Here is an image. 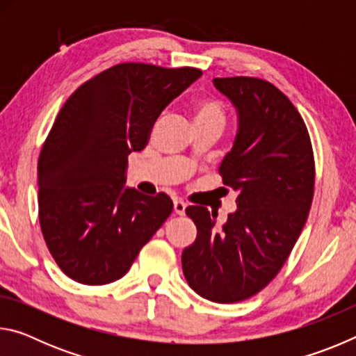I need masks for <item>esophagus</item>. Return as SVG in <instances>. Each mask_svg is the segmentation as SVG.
I'll return each mask as SVG.
<instances>
[{
  "label": "esophagus",
  "mask_w": 356,
  "mask_h": 356,
  "mask_svg": "<svg viewBox=\"0 0 356 356\" xmlns=\"http://www.w3.org/2000/svg\"><path fill=\"white\" fill-rule=\"evenodd\" d=\"M186 209V204L182 200H174V212L177 215H184Z\"/></svg>",
  "instance_id": "34e87169"
}]
</instances>
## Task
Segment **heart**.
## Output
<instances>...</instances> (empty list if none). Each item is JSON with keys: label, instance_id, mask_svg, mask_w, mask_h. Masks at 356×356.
<instances>
[{"label": "heart", "instance_id": "b5f03b06", "mask_svg": "<svg viewBox=\"0 0 356 356\" xmlns=\"http://www.w3.org/2000/svg\"><path fill=\"white\" fill-rule=\"evenodd\" d=\"M193 110H195L196 124H218L222 127L226 122L225 106L213 97L197 99L193 105Z\"/></svg>", "mask_w": 356, "mask_h": 356}]
</instances>
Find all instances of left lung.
Masks as SVG:
<instances>
[{"label":"left lung","mask_w":356,"mask_h":356,"mask_svg":"<svg viewBox=\"0 0 356 356\" xmlns=\"http://www.w3.org/2000/svg\"><path fill=\"white\" fill-rule=\"evenodd\" d=\"M238 113V131L220 166L238 191L236 213L221 229L202 206L185 209L197 236L182 252L190 287L215 303L252 297L278 275L298 240L314 196L311 138L297 108L270 81L215 78Z\"/></svg>","instance_id":"left-lung-1"}]
</instances>
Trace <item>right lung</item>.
<instances>
[{
    "instance_id": "obj_1",
    "label": "right lung",
    "mask_w": 356,
    "mask_h": 356,
    "mask_svg": "<svg viewBox=\"0 0 356 356\" xmlns=\"http://www.w3.org/2000/svg\"><path fill=\"white\" fill-rule=\"evenodd\" d=\"M201 74L122 63L65 100L42 146L38 184L42 236L69 278L86 286L122 278L171 215L166 193L124 188L127 159L147 146L160 113Z\"/></svg>"
}]
</instances>
